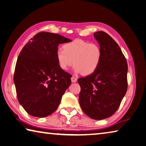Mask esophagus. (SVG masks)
<instances>
[{
	"label": "esophagus",
	"mask_w": 146,
	"mask_h": 146,
	"mask_svg": "<svg viewBox=\"0 0 146 146\" xmlns=\"http://www.w3.org/2000/svg\"><path fill=\"white\" fill-rule=\"evenodd\" d=\"M77 81V78L74 77V76H73L72 77H71V82H76Z\"/></svg>",
	"instance_id": "1"
}]
</instances>
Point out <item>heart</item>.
I'll return each mask as SVG.
<instances>
[{
    "label": "heart",
    "instance_id": "obj_1",
    "mask_svg": "<svg viewBox=\"0 0 146 146\" xmlns=\"http://www.w3.org/2000/svg\"><path fill=\"white\" fill-rule=\"evenodd\" d=\"M56 59L62 70H68L73 64L76 73L90 75L100 66L102 50L98 44L76 39L64 44L63 49L56 50Z\"/></svg>",
    "mask_w": 146,
    "mask_h": 146
}]
</instances>
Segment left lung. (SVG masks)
Returning <instances> with one entry per match:
<instances>
[{
    "mask_svg": "<svg viewBox=\"0 0 146 146\" xmlns=\"http://www.w3.org/2000/svg\"><path fill=\"white\" fill-rule=\"evenodd\" d=\"M94 37L102 50V59L94 73L78 79L79 103L88 116L100 120L118 109L127 90L128 66L121 48L108 34L98 31Z\"/></svg>",
    "mask_w": 146,
    "mask_h": 146,
    "instance_id": "8db88e82",
    "label": "left lung"
}]
</instances>
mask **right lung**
Wrapping results in <instances>:
<instances>
[{"mask_svg":"<svg viewBox=\"0 0 146 146\" xmlns=\"http://www.w3.org/2000/svg\"><path fill=\"white\" fill-rule=\"evenodd\" d=\"M70 41L59 34L41 32L21 51L13 81L20 105L32 116L52 114L70 86L71 75L60 68L56 59L59 44Z\"/></svg>","mask_w":146,"mask_h":146,"instance_id":"obj_1","label":"right lung"}]
</instances>
